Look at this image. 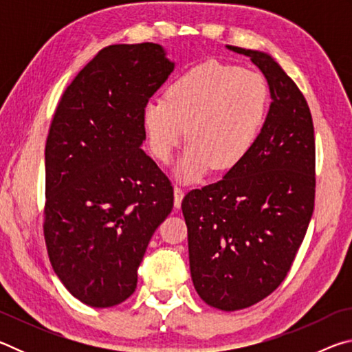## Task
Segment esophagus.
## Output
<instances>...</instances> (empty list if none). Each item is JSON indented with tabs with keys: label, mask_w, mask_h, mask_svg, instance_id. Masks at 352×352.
<instances>
[{
	"label": "esophagus",
	"mask_w": 352,
	"mask_h": 352,
	"mask_svg": "<svg viewBox=\"0 0 352 352\" xmlns=\"http://www.w3.org/2000/svg\"><path fill=\"white\" fill-rule=\"evenodd\" d=\"M183 197H184V190L180 186H174V205H175V208L182 206Z\"/></svg>",
	"instance_id": "esophagus-1"
}]
</instances>
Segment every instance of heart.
Masks as SVG:
<instances>
[{"label":"heart","mask_w":352,"mask_h":352,"mask_svg":"<svg viewBox=\"0 0 352 352\" xmlns=\"http://www.w3.org/2000/svg\"><path fill=\"white\" fill-rule=\"evenodd\" d=\"M269 109V83L258 71L206 60L180 74L166 88V99L142 105L151 152L169 163L186 133L189 142L177 175L194 182L211 168L226 170L253 147Z\"/></svg>","instance_id":"1"}]
</instances>
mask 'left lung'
<instances>
[{"label":"left lung","instance_id":"left-lung-1","mask_svg":"<svg viewBox=\"0 0 352 352\" xmlns=\"http://www.w3.org/2000/svg\"><path fill=\"white\" fill-rule=\"evenodd\" d=\"M226 47L262 71L272 104L245 158L184 195L182 210L194 287L206 305L231 312L264 300L287 276L314 212L315 138L306 99L275 58Z\"/></svg>","mask_w":352,"mask_h":352}]
</instances>
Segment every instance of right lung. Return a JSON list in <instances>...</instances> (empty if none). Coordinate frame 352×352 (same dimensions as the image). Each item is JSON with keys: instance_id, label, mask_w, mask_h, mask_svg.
I'll return each instance as SVG.
<instances>
[{"instance_id": "1", "label": "right lung", "mask_w": 352, "mask_h": 352, "mask_svg": "<svg viewBox=\"0 0 352 352\" xmlns=\"http://www.w3.org/2000/svg\"><path fill=\"white\" fill-rule=\"evenodd\" d=\"M157 43L100 50L65 90L45 147V241L56 275L91 307L126 301L174 189L141 148L142 105L174 71Z\"/></svg>"}]
</instances>
